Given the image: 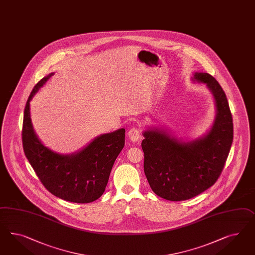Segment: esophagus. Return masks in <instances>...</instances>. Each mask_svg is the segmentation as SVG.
Returning <instances> with one entry per match:
<instances>
[{
    "label": "esophagus",
    "mask_w": 255,
    "mask_h": 255,
    "mask_svg": "<svg viewBox=\"0 0 255 255\" xmlns=\"http://www.w3.org/2000/svg\"><path fill=\"white\" fill-rule=\"evenodd\" d=\"M141 134H142L141 131L140 129H138L137 127H132L128 131V136L132 142H135L139 138H141Z\"/></svg>",
    "instance_id": "obj_1"
}]
</instances>
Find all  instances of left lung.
<instances>
[{
    "mask_svg": "<svg viewBox=\"0 0 255 255\" xmlns=\"http://www.w3.org/2000/svg\"><path fill=\"white\" fill-rule=\"evenodd\" d=\"M214 94L217 109L212 130L202 139L181 143L165 131L144 132V171L153 192L164 200H186L204 192L220 177L233 142V118L227 96L209 73L196 72Z\"/></svg>",
    "mask_w": 255,
    "mask_h": 255,
    "instance_id": "1",
    "label": "left lung"
}]
</instances>
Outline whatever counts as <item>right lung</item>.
Returning <instances> with one entry per match:
<instances>
[{
  "label": "right lung",
  "mask_w": 255,
  "mask_h": 255,
  "mask_svg": "<svg viewBox=\"0 0 255 255\" xmlns=\"http://www.w3.org/2000/svg\"><path fill=\"white\" fill-rule=\"evenodd\" d=\"M53 74L42 78L30 93L24 110L22 144L41 184L55 197L75 203L99 199L108 184L115 159L125 143V130L96 138L82 151L64 156L51 151L36 136L29 117V101Z\"/></svg>",
  "instance_id": "right-lung-1"
}]
</instances>
